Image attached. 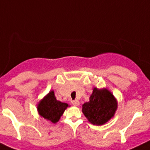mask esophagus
<instances>
[{
	"instance_id": "obj_1",
	"label": "esophagus",
	"mask_w": 150,
	"mask_h": 150,
	"mask_svg": "<svg viewBox=\"0 0 150 150\" xmlns=\"http://www.w3.org/2000/svg\"><path fill=\"white\" fill-rule=\"evenodd\" d=\"M71 103H72V104L74 106H78L79 104V101L78 100H72V101H71Z\"/></svg>"
}]
</instances>
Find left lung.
Segmentation results:
<instances>
[{"label":"left lung","mask_w":150,"mask_h":150,"mask_svg":"<svg viewBox=\"0 0 150 150\" xmlns=\"http://www.w3.org/2000/svg\"><path fill=\"white\" fill-rule=\"evenodd\" d=\"M117 109V101L107 88H94L89 101L83 104V114L89 122L101 125L113 117Z\"/></svg>","instance_id":"left-lung-1"}]
</instances>
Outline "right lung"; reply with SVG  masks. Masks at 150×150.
<instances>
[{
	"mask_svg": "<svg viewBox=\"0 0 150 150\" xmlns=\"http://www.w3.org/2000/svg\"><path fill=\"white\" fill-rule=\"evenodd\" d=\"M68 107L66 103L57 100L54 91H50L38 104L40 116L52 123H56Z\"/></svg>",
	"mask_w": 150,
	"mask_h": 150,
	"instance_id": "add662e5",
	"label": "right lung"
}]
</instances>
